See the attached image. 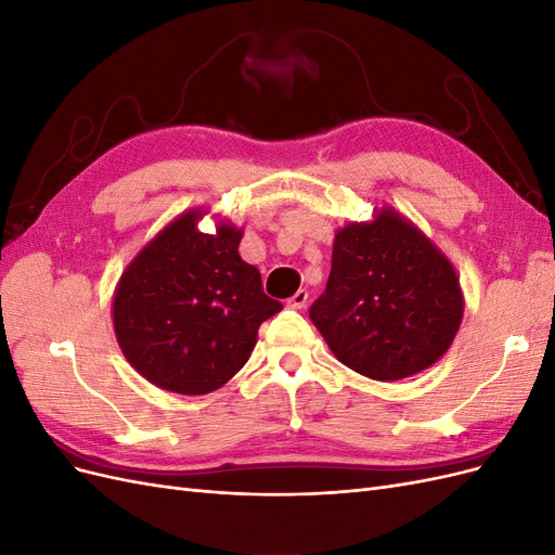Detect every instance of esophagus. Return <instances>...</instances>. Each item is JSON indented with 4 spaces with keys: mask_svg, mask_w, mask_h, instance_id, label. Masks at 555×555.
<instances>
[{
    "mask_svg": "<svg viewBox=\"0 0 555 555\" xmlns=\"http://www.w3.org/2000/svg\"><path fill=\"white\" fill-rule=\"evenodd\" d=\"M287 306L294 308V310H304V308L308 306V292H306V289H298V292L287 300Z\"/></svg>",
    "mask_w": 555,
    "mask_h": 555,
    "instance_id": "34e87169",
    "label": "esophagus"
}]
</instances>
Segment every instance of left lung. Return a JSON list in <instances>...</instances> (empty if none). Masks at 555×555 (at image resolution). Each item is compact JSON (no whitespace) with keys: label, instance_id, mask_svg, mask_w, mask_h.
I'll use <instances>...</instances> for the list:
<instances>
[{"label":"left lung","instance_id":"1","mask_svg":"<svg viewBox=\"0 0 555 555\" xmlns=\"http://www.w3.org/2000/svg\"><path fill=\"white\" fill-rule=\"evenodd\" d=\"M461 278L444 251L396 208L335 231L331 275L310 319L351 371L396 382L440 361L461 328Z\"/></svg>","mask_w":555,"mask_h":555}]
</instances>
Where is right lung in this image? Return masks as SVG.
Listing matches in <instances>:
<instances>
[{"label":"right lung","instance_id":"obj_1","mask_svg":"<svg viewBox=\"0 0 555 555\" xmlns=\"http://www.w3.org/2000/svg\"><path fill=\"white\" fill-rule=\"evenodd\" d=\"M206 210L180 212L122 271L113 292V328L133 371L164 391L204 396L247 363L261 322L282 310L243 261V229Z\"/></svg>","mask_w":555,"mask_h":555}]
</instances>
